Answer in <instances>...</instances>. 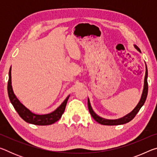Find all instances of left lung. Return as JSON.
Masks as SVG:
<instances>
[{"label": "left lung", "mask_w": 157, "mask_h": 157, "mask_svg": "<svg viewBox=\"0 0 157 157\" xmlns=\"http://www.w3.org/2000/svg\"><path fill=\"white\" fill-rule=\"evenodd\" d=\"M134 46L135 48L138 50V51L139 52H141L139 47L136 46V45H134ZM147 91H148L147 68L145 63V75L144 85H143V89L141 97H140V99L139 100V103H138L137 105L135 107V108L131 111V112L127 113V115L122 117V118H118V119H112V120H111V119H106L104 118H102V117L98 116L97 113H95L94 109H93L91 105V103H90L89 98H88V107H89V112L95 121L98 122V123H100L101 124H104V125H119V124H123L127 123H129V121H131L132 119L136 116L137 113L139 112V110L140 109V108H141L143 107V105H144V103L146 100V98H147Z\"/></svg>", "instance_id": "8db88e82"}]
</instances>
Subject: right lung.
Returning <instances> with one entry per match:
<instances>
[{
  "instance_id": "1",
  "label": "right lung",
  "mask_w": 157,
  "mask_h": 157,
  "mask_svg": "<svg viewBox=\"0 0 157 157\" xmlns=\"http://www.w3.org/2000/svg\"><path fill=\"white\" fill-rule=\"evenodd\" d=\"M12 66L10 68L9 71V80L7 84V92L10 102L14 107L15 110L17 111L21 118L28 123L36 124V125H48L55 123V122L59 121L62 114L64 112L66 103L68 100L70 95H68L64 101L56 109L52 112L47 114H36L32 112L27 107H25L19 100L18 99L14 94L12 86V76H11Z\"/></svg>"
}]
</instances>
